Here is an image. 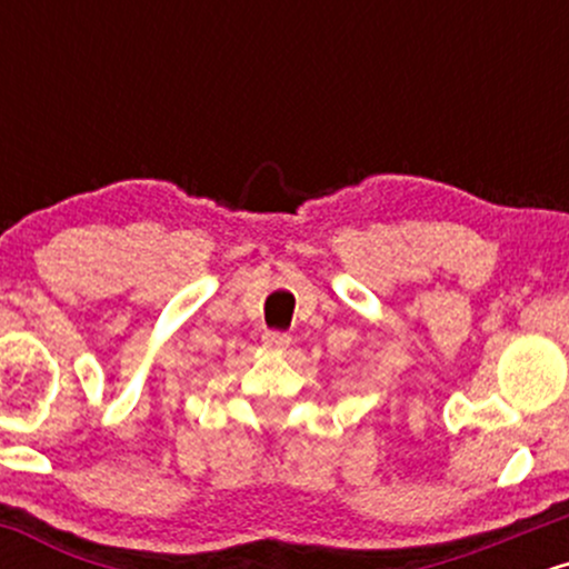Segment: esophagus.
Returning a JSON list of instances; mask_svg holds the SVG:
<instances>
[{"instance_id":"1","label":"esophagus","mask_w":569,"mask_h":569,"mask_svg":"<svg viewBox=\"0 0 569 569\" xmlns=\"http://www.w3.org/2000/svg\"><path fill=\"white\" fill-rule=\"evenodd\" d=\"M262 342H264V348H270V350H286L291 345V337L286 335V331H264Z\"/></svg>"}]
</instances>
